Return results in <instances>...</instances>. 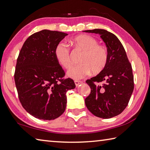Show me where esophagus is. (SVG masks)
Here are the masks:
<instances>
[{"label":"esophagus","instance_id":"esophagus-1","mask_svg":"<svg viewBox=\"0 0 150 150\" xmlns=\"http://www.w3.org/2000/svg\"><path fill=\"white\" fill-rule=\"evenodd\" d=\"M74 83H75V84H76V86L77 87V86H78L80 84H81V83H82L83 82L81 81H79V80H75L74 81Z\"/></svg>","mask_w":150,"mask_h":150}]
</instances>
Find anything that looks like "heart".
<instances>
[{"label": "heart", "instance_id": "b5f03b06", "mask_svg": "<svg viewBox=\"0 0 150 150\" xmlns=\"http://www.w3.org/2000/svg\"><path fill=\"white\" fill-rule=\"evenodd\" d=\"M72 44L83 52L81 56L80 64L68 70L67 76L74 80L81 79L91 72L97 74L103 72L108 62V52L105 47L98 45V41L91 36L81 35L70 40ZM55 56L58 63L65 69L71 66L70 48L63 42H60L55 48Z\"/></svg>", "mask_w": 150, "mask_h": 150}]
</instances>
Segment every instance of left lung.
I'll return each instance as SVG.
<instances>
[{"label":"left lung","mask_w":150,"mask_h":150,"mask_svg":"<svg viewBox=\"0 0 150 150\" xmlns=\"http://www.w3.org/2000/svg\"><path fill=\"white\" fill-rule=\"evenodd\" d=\"M84 32L100 35L108 52V62L104 70L86 81L91 93L85 99V103L95 116L109 119L120 114L131 97L134 89L131 64L122 44L114 34L100 29ZM102 81L103 85L95 84Z\"/></svg>","instance_id":"left-lung-1"}]
</instances>
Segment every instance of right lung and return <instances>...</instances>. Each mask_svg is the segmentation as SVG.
Wrapping results in <instances>:
<instances>
[{
  "mask_svg": "<svg viewBox=\"0 0 150 150\" xmlns=\"http://www.w3.org/2000/svg\"><path fill=\"white\" fill-rule=\"evenodd\" d=\"M68 34L42 30L25 42L17 59L14 74L19 99L36 118L53 120L63 114L66 93L74 89L70 78L61 79L64 72L55 56L57 44Z\"/></svg>",
  "mask_w": 150,
  "mask_h": 150,
  "instance_id": "add662e5",
  "label": "right lung"
}]
</instances>
